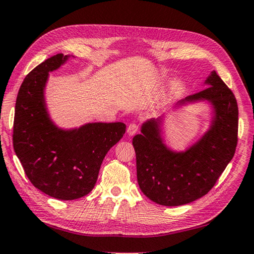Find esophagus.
Here are the masks:
<instances>
[{
  "mask_svg": "<svg viewBox=\"0 0 254 254\" xmlns=\"http://www.w3.org/2000/svg\"><path fill=\"white\" fill-rule=\"evenodd\" d=\"M137 131H139V126H137L136 123H131L130 126L127 127V134L128 135H134Z\"/></svg>",
  "mask_w": 254,
  "mask_h": 254,
  "instance_id": "obj_1",
  "label": "esophagus"
}]
</instances>
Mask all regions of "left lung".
I'll list each match as a JSON object with an SVG mask.
<instances>
[{
    "mask_svg": "<svg viewBox=\"0 0 254 254\" xmlns=\"http://www.w3.org/2000/svg\"><path fill=\"white\" fill-rule=\"evenodd\" d=\"M207 87L181 101L207 100L214 108L210 130L186 152L169 150L160 135V119L143 124L133 137L141 191L155 203L177 206L205 195L232 160L238 144L239 110L233 92L215 72Z\"/></svg>",
    "mask_w": 254,
    "mask_h": 254,
    "instance_id": "left-lung-1",
    "label": "left lung"
}]
</instances>
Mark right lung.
I'll return each mask as SVG.
<instances>
[{
  "instance_id": "1",
  "label": "right lung",
  "mask_w": 254,
  "mask_h": 254,
  "mask_svg": "<svg viewBox=\"0 0 254 254\" xmlns=\"http://www.w3.org/2000/svg\"><path fill=\"white\" fill-rule=\"evenodd\" d=\"M68 55L59 53L34 67L18 90L13 147L31 183L59 200H74L94 188L105 154L121 140L126 124L89 123L75 130H61L45 109L44 86L49 72Z\"/></svg>"
}]
</instances>
